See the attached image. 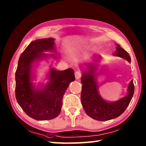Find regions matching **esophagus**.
<instances>
[{"instance_id":"1","label":"esophagus","mask_w":146,"mask_h":146,"mask_svg":"<svg viewBox=\"0 0 146 146\" xmlns=\"http://www.w3.org/2000/svg\"><path fill=\"white\" fill-rule=\"evenodd\" d=\"M75 76L76 79H79V78H81L82 77V73L79 72V71H76L75 73Z\"/></svg>"}]
</instances>
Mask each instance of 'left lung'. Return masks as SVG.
<instances>
[{
  "label": "left lung",
  "instance_id": "left-lung-1",
  "mask_svg": "<svg viewBox=\"0 0 146 146\" xmlns=\"http://www.w3.org/2000/svg\"><path fill=\"white\" fill-rule=\"evenodd\" d=\"M114 55L123 58L131 62V57L129 53L117 44L116 51ZM89 72H84L81 78L82 84L80 95L83 108L86 114L94 119L98 121H107L119 116L126 110L133 98L135 86L132 80L128 87V94L117 101L108 103L99 96L98 86L96 82V75L94 74L95 67Z\"/></svg>",
  "mask_w": 146,
  "mask_h": 146
}]
</instances>
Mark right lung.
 Instances as JSON below:
<instances>
[{
    "instance_id": "1",
    "label": "right lung",
    "mask_w": 146,
    "mask_h": 146,
    "mask_svg": "<svg viewBox=\"0 0 146 146\" xmlns=\"http://www.w3.org/2000/svg\"><path fill=\"white\" fill-rule=\"evenodd\" d=\"M54 40L47 38L32 41L21 54L15 72L17 103L29 116L36 120L52 119L59 115L66 90L69 83L75 79L73 69L64 71L51 69L48 84L45 88L34 90L31 82L32 64L46 56L43 52L54 50Z\"/></svg>"
}]
</instances>
